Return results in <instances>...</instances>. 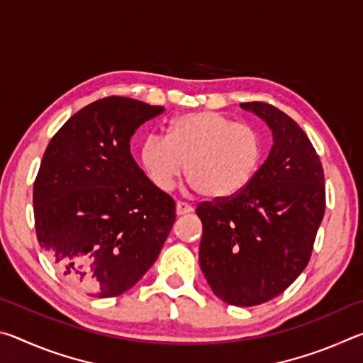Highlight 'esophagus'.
I'll list each match as a JSON object with an SVG mask.
<instances>
[{
  "label": "esophagus",
  "instance_id": "esophagus-1",
  "mask_svg": "<svg viewBox=\"0 0 363 363\" xmlns=\"http://www.w3.org/2000/svg\"><path fill=\"white\" fill-rule=\"evenodd\" d=\"M192 211H194V208L190 206L189 203H184V201H177V203H176L177 216H182V214H189V213H192Z\"/></svg>",
  "mask_w": 363,
  "mask_h": 363
}]
</instances>
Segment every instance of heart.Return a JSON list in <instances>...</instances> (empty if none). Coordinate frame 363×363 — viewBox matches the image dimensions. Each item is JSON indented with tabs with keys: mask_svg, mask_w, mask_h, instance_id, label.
Returning a JSON list of instances; mask_svg holds the SVG:
<instances>
[{
	"mask_svg": "<svg viewBox=\"0 0 363 363\" xmlns=\"http://www.w3.org/2000/svg\"><path fill=\"white\" fill-rule=\"evenodd\" d=\"M262 157L259 131L219 112L176 116L167 138L150 134L140 147L145 173L158 189H173L187 163L190 189L216 201L243 192L259 171Z\"/></svg>",
	"mask_w": 363,
	"mask_h": 363,
	"instance_id": "1",
	"label": "heart"
}]
</instances>
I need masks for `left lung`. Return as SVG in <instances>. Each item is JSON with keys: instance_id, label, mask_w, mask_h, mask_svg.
Segmentation results:
<instances>
[{"instance_id": "1", "label": "left lung", "mask_w": 363, "mask_h": 363, "mask_svg": "<svg viewBox=\"0 0 363 363\" xmlns=\"http://www.w3.org/2000/svg\"><path fill=\"white\" fill-rule=\"evenodd\" d=\"M267 123L274 145L250 186L203 201L200 267L227 304L256 306L290 286L311 259L325 213L323 168L306 133L266 102L240 104Z\"/></svg>"}]
</instances>
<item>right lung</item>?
<instances>
[{
  "label": "right lung",
  "instance_id": "1",
  "mask_svg": "<svg viewBox=\"0 0 363 363\" xmlns=\"http://www.w3.org/2000/svg\"><path fill=\"white\" fill-rule=\"evenodd\" d=\"M164 107L110 96L54 134L33 184L41 248L67 281L112 298L143 279L176 220V203L131 155V138Z\"/></svg>",
  "mask_w": 363,
  "mask_h": 363
}]
</instances>
